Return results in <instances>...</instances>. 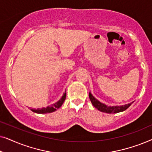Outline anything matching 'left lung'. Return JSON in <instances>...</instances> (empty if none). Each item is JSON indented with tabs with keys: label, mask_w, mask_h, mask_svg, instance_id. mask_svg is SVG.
I'll return each mask as SVG.
<instances>
[{
	"label": "left lung",
	"mask_w": 152,
	"mask_h": 152,
	"mask_svg": "<svg viewBox=\"0 0 152 152\" xmlns=\"http://www.w3.org/2000/svg\"><path fill=\"white\" fill-rule=\"evenodd\" d=\"M89 98L90 100L93 105V107L96 108L97 110H99V111L104 112V113H117L119 112H122L125 111L126 109H127L129 107L132 105V104L134 102H131L127 104L121 105V106H108L102 103L99 100L95 98L93 95L91 94V92L89 93Z\"/></svg>",
	"instance_id": "obj_1"
}]
</instances>
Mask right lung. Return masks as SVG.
<instances>
[{
	"label": "right lung",
	"mask_w": 152,
	"mask_h": 152,
	"mask_svg": "<svg viewBox=\"0 0 152 152\" xmlns=\"http://www.w3.org/2000/svg\"><path fill=\"white\" fill-rule=\"evenodd\" d=\"M66 97V93H64L63 95L61 97V99L59 100H58L57 102L53 104L50 106H48L47 107H43L41 109H31L30 110L34 113H40V114H43V113H52V112L55 111L56 110L59 109V107H61V105L63 104V103L65 101Z\"/></svg>",
	"instance_id": "obj_1"
}]
</instances>
